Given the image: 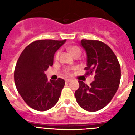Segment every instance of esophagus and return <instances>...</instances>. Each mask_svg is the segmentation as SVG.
<instances>
[{
	"instance_id": "34e87169",
	"label": "esophagus",
	"mask_w": 135,
	"mask_h": 135,
	"mask_svg": "<svg viewBox=\"0 0 135 135\" xmlns=\"http://www.w3.org/2000/svg\"><path fill=\"white\" fill-rule=\"evenodd\" d=\"M65 81L66 83H68V82H70V81H71V79H65Z\"/></svg>"
}]
</instances>
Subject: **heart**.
I'll return each mask as SVG.
<instances>
[{
  "mask_svg": "<svg viewBox=\"0 0 135 135\" xmlns=\"http://www.w3.org/2000/svg\"><path fill=\"white\" fill-rule=\"evenodd\" d=\"M69 51H70L71 54L74 56V57H76V56H78V55H80L81 54V49L77 46H70L68 48ZM60 55V51H58L57 52L55 55V59H59V57ZM70 69H66L65 70V72L66 73H69V71H70Z\"/></svg>",
  "mask_w": 135,
  "mask_h": 135,
  "instance_id": "obj_1",
  "label": "heart"
}]
</instances>
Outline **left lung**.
I'll return each mask as SVG.
<instances>
[{"instance_id":"1","label":"left lung","mask_w":135,"mask_h":135,"mask_svg":"<svg viewBox=\"0 0 135 135\" xmlns=\"http://www.w3.org/2000/svg\"><path fill=\"white\" fill-rule=\"evenodd\" d=\"M86 53V74H93L95 80L88 86L79 80L75 92L76 101L82 109L97 112L105 107L113 98L120 84V65L109 46L99 40H81Z\"/></svg>"}]
</instances>
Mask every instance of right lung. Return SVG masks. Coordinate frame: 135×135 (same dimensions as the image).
<instances>
[{"label": "right lung", "instance_id": "right-lung-1", "mask_svg": "<svg viewBox=\"0 0 135 135\" xmlns=\"http://www.w3.org/2000/svg\"><path fill=\"white\" fill-rule=\"evenodd\" d=\"M66 40H39L30 44L19 57L14 72L17 91L32 109L44 112L57 103L64 79L48 80L45 71L53 64L56 51Z\"/></svg>", "mask_w": 135, "mask_h": 135}]
</instances>
